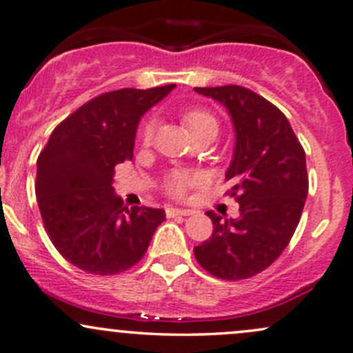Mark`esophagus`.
<instances>
[{
    "label": "esophagus",
    "mask_w": 353,
    "mask_h": 353,
    "mask_svg": "<svg viewBox=\"0 0 353 353\" xmlns=\"http://www.w3.org/2000/svg\"><path fill=\"white\" fill-rule=\"evenodd\" d=\"M165 214H167V217H175V216H190V214H193V211H191V210H183V208H173V206H168L167 210H165Z\"/></svg>",
    "instance_id": "obj_1"
}]
</instances>
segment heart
<instances>
[{
	"label": "heart",
	"instance_id": "1",
	"mask_svg": "<svg viewBox=\"0 0 353 353\" xmlns=\"http://www.w3.org/2000/svg\"><path fill=\"white\" fill-rule=\"evenodd\" d=\"M185 124L188 125V129L193 132V136H196L198 132H201L206 128H216L217 129V121L216 117L211 114L210 111L201 110V108H193L188 110L183 114ZM155 130V121L147 119L141 128V139L143 142H150L154 137ZM203 180L201 173L191 172V170H170V172L163 178V188L168 191L173 196H183L191 186L198 185Z\"/></svg>",
	"mask_w": 353,
	"mask_h": 353
}]
</instances>
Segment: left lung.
Here are the masks:
<instances>
[{
	"label": "left lung",
	"mask_w": 353,
	"mask_h": 353,
	"mask_svg": "<svg viewBox=\"0 0 353 353\" xmlns=\"http://www.w3.org/2000/svg\"><path fill=\"white\" fill-rule=\"evenodd\" d=\"M194 91L223 103L232 117L236 150L225 180L241 204L239 219L206 212L214 229L194 256L212 276L245 280L275 262L298 228L310 188L306 154L286 116L255 91L239 85Z\"/></svg>",
	"instance_id": "1"
}]
</instances>
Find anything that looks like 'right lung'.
I'll use <instances>...</instances> for the list:
<instances>
[{
  "instance_id": "add662e5",
  "label": "right lung",
  "mask_w": 353,
  "mask_h": 353,
  "mask_svg": "<svg viewBox=\"0 0 353 353\" xmlns=\"http://www.w3.org/2000/svg\"><path fill=\"white\" fill-rule=\"evenodd\" d=\"M175 85L106 91L54 129L37 159L43 228L63 259L91 275H117L147 252L165 211L124 206L112 188L117 163L134 155L143 112Z\"/></svg>"
}]
</instances>
